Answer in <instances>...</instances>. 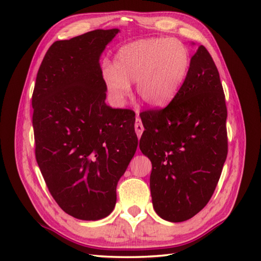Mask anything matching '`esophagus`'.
<instances>
[{
  "label": "esophagus",
  "instance_id": "obj_1",
  "mask_svg": "<svg viewBox=\"0 0 261 261\" xmlns=\"http://www.w3.org/2000/svg\"><path fill=\"white\" fill-rule=\"evenodd\" d=\"M135 130H136L137 137L140 139L141 136H142V132H143V130H145V127H143V125H142V122H141V119L139 118V115H137V118H136Z\"/></svg>",
  "mask_w": 261,
  "mask_h": 261
}]
</instances>
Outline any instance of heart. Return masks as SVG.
<instances>
[{
  "instance_id": "b5f03b06",
  "label": "heart",
  "mask_w": 261,
  "mask_h": 261,
  "mask_svg": "<svg viewBox=\"0 0 261 261\" xmlns=\"http://www.w3.org/2000/svg\"><path fill=\"white\" fill-rule=\"evenodd\" d=\"M190 63V50L178 39H141L120 48L114 67L103 68L104 85L116 107L129 95L130 83H136L137 95L143 103L163 108L184 84Z\"/></svg>"
}]
</instances>
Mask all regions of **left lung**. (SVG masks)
I'll return each instance as SVG.
<instances>
[{"instance_id": "obj_1", "label": "left lung", "mask_w": 261, "mask_h": 261, "mask_svg": "<svg viewBox=\"0 0 261 261\" xmlns=\"http://www.w3.org/2000/svg\"><path fill=\"white\" fill-rule=\"evenodd\" d=\"M226 115L218 68L199 46L173 101L140 114L139 147L152 165V205L162 219L182 222L212 197L228 154Z\"/></svg>"}]
</instances>
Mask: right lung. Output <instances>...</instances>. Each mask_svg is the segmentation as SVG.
I'll list each match as a JSON object with an SVG mask.
<instances>
[{
  "instance_id": "add662e5",
  "label": "right lung",
  "mask_w": 261,
  "mask_h": 261,
  "mask_svg": "<svg viewBox=\"0 0 261 261\" xmlns=\"http://www.w3.org/2000/svg\"><path fill=\"white\" fill-rule=\"evenodd\" d=\"M119 32L98 29L54 42L32 94L38 166L60 208L80 220L112 212L138 147L131 111L105 103L99 57Z\"/></svg>"
}]
</instances>
